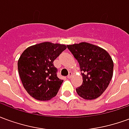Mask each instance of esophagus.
Returning a JSON list of instances; mask_svg holds the SVG:
<instances>
[{"mask_svg": "<svg viewBox=\"0 0 129 129\" xmlns=\"http://www.w3.org/2000/svg\"><path fill=\"white\" fill-rule=\"evenodd\" d=\"M72 77V73H71V72H70V73H69V74H68V79H70V77Z\"/></svg>", "mask_w": 129, "mask_h": 129, "instance_id": "34e87169", "label": "esophagus"}]
</instances>
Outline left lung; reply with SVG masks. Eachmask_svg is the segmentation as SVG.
Segmentation results:
<instances>
[{
	"mask_svg": "<svg viewBox=\"0 0 129 129\" xmlns=\"http://www.w3.org/2000/svg\"><path fill=\"white\" fill-rule=\"evenodd\" d=\"M80 67L83 83L76 88L85 100H95L105 91L113 74V61L110 54L99 46L82 42L68 45Z\"/></svg>",
	"mask_w": 129,
	"mask_h": 129,
	"instance_id": "obj_1",
	"label": "left lung"
}]
</instances>
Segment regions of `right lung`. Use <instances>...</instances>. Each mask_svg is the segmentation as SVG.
Here are the masks:
<instances>
[{
    "label": "right lung",
    "instance_id": "obj_1",
    "mask_svg": "<svg viewBox=\"0 0 129 129\" xmlns=\"http://www.w3.org/2000/svg\"><path fill=\"white\" fill-rule=\"evenodd\" d=\"M66 48L63 44L43 42L23 51L18 61V70L24 88L30 96L40 101L56 96L63 80L57 77L53 62Z\"/></svg>",
    "mask_w": 129,
    "mask_h": 129
}]
</instances>
